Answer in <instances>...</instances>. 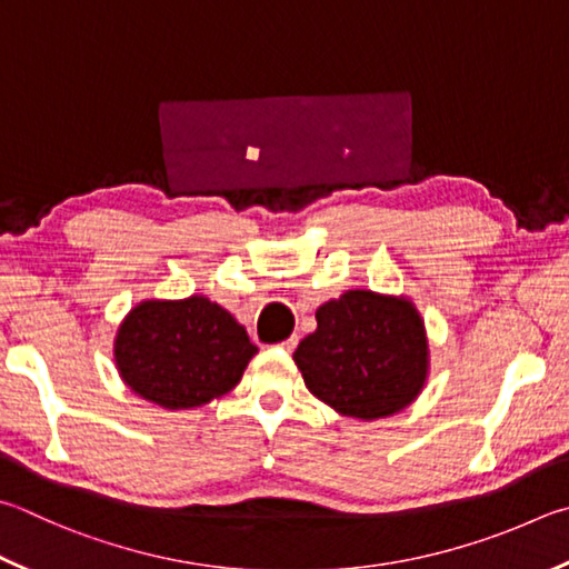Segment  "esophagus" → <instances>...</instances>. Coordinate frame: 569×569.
Masks as SVG:
<instances>
[{"label": "esophagus", "instance_id": "obj_1", "mask_svg": "<svg viewBox=\"0 0 569 569\" xmlns=\"http://www.w3.org/2000/svg\"><path fill=\"white\" fill-rule=\"evenodd\" d=\"M278 346H281L283 350H293V348L298 346V336H291V338H286V340H281V343H278Z\"/></svg>", "mask_w": 569, "mask_h": 569}]
</instances>
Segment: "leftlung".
<instances>
[{
  "mask_svg": "<svg viewBox=\"0 0 569 569\" xmlns=\"http://www.w3.org/2000/svg\"><path fill=\"white\" fill-rule=\"evenodd\" d=\"M318 328L293 360L306 388L350 418H386L410 406L428 376L422 320L406 298L348 291L316 311Z\"/></svg>",
  "mask_w": 569,
  "mask_h": 569,
  "instance_id": "obj_1",
  "label": "left lung"
}]
</instances>
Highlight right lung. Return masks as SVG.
<instances>
[{
  "label": "right lung",
  "instance_id": "right-lung-1",
  "mask_svg": "<svg viewBox=\"0 0 569 569\" xmlns=\"http://www.w3.org/2000/svg\"><path fill=\"white\" fill-rule=\"evenodd\" d=\"M256 350L229 311L191 296L133 308L119 328L113 358L133 392L179 410L203 406L236 388Z\"/></svg>",
  "mask_w": 569,
  "mask_h": 569
}]
</instances>
